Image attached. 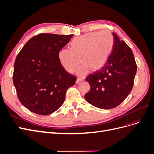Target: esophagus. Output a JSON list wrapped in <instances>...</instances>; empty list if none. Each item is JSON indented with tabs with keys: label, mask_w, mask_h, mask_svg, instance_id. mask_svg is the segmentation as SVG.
Masks as SVG:
<instances>
[{
	"label": "esophagus",
	"mask_w": 154,
	"mask_h": 154,
	"mask_svg": "<svg viewBox=\"0 0 154 154\" xmlns=\"http://www.w3.org/2000/svg\"><path fill=\"white\" fill-rule=\"evenodd\" d=\"M83 80H84V78H77V80H76V83H80V82H82V81H83Z\"/></svg>",
	"instance_id": "1"
}]
</instances>
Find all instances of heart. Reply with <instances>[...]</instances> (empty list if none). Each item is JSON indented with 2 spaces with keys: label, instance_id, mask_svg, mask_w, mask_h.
Instances as JSON below:
<instances>
[{
  "label": "heart",
  "instance_id": "obj_1",
  "mask_svg": "<svg viewBox=\"0 0 154 154\" xmlns=\"http://www.w3.org/2000/svg\"><path fill=\"white\" fill-rule=\"evenodd\" d=\"M71 46L60 51V62L67 72L74 73L82 61L77 73L84 76L91 69L96 71L105 66L113 49L114 38L108 30L88 32L73 39Z\"/></svg>",
  "mask_w": 154,
  "mask_h": 154
}]
</instances>
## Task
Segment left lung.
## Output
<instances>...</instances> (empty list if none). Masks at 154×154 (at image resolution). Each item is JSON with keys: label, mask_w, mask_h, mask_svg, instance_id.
I'll use <instances>...</instances> for the list:
<instances>
[{"label": "left lung", "mask_w": 154, "mask_h": 154, "mask_svg": "<svg viewBox=\"0 0 154 154\" xmlns=\"http://www.w3.org/2000/svg\"><path fill=\"white\" fill-rule=\"evenodd\" d=\"M114 46L106 63L86 78L91 85L85 98L92 105L110 109L121 104L131 92L137 65L132 49L113 32Z\"/></svg>", "instance_id": "1"}]
</instances>
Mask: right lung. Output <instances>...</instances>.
<instances>
[{
	"instance_id": "1",
	"label": "right lung",
	"mask_w": 154,
	"mask_h": 154,
	"mask_svg": "<svg viewBox=\"0 0 154 154\" xmlns=\"http://www.w3.org/2000/svg\"><path fill=\"white\" fill-rule=\"evenodd\" d=\"M73 35L41 33L31 38L15 59L13 75L18 100L30 111L49 115L63 104L76 78L61 65L58 53Z\"/></svg>"
}]
</instances>
